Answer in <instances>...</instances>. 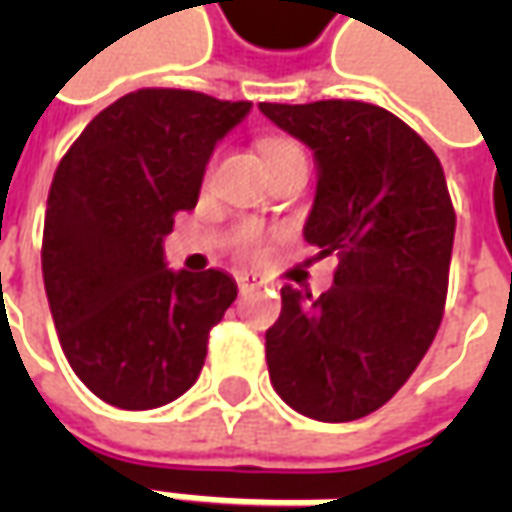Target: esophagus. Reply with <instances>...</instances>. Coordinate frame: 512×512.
I'll return each mask as SVG.
<instances>
[{"label":"esophagus","mask_w":512,"mask_h":512,"mask_svg":"<svg viewBox=\"0 0 512 512\" xmlns=\"http://www.w3.org/2000/svg\"><path fill=\"white\" fill-rule=\"evenodd\" d=\"M236 285H239V290H253V287H262V279L245 270V273H236Z\"/></svg>","instance_id":"obj_1"}]
</instances>
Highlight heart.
Returning a JSON list of instances; mask_svg holds the SVG:
<instances>
[{"label": "heart", "mask_w": 512, "mask_h": 512, "mask_svg": "<svg viewBox=\"0 0 512 512\" xmlns=\"http://www.w3.org/2000/svg\"><path fill=\"white\" fill-rule=\"evenodd\" d=\"M293 150H299V148H296V145H290V142H279V139H273V142H265L267 162H273V159H279V156H285V153H293ZM239 245H242V250H256L259 239H256V233H245Z\"/></svg>", "instance_id": "obj_1"}]
</instances>
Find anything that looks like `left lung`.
<instances>
[{"label":"left lung","instance_id":"obj_1","mask_svg":"<svg viewBox=\"0 0 512 512\" xmlns=\"http://www.w3.org/2000/svg\"><path fill=\"white\" fill-rule=\"evenodd\" d=\"M259 110L313 150L305 239L339 256L319 299L282 287V313L265 333L270 382L307 419L353 422L396 396L442 325L456 233L442 162L379 105Z\"/></svg>","mask_w":512,"mask_h":512}]
</instances>
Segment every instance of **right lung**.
I'll return each mask as SVG.
<instances>
[{
	"instance_id": "add662e5",
	"label": "right lung",
	"mask_w": 512,
	"mask_h": 512,
	"mask_svg": "<svg viewBox=\"0 0 512 512\" xmlns=\"http://www.w3.org/2000/svg\"><path fill=\"white\" fill-rule=\"evenodd\" d=\"M250 108L196 90H133L53 173L45 293L73 373L102 402L153 410L199 379L236 282L222 270H170L162 242L173 213L196 207L213 148Z\"/></svg>"
}]
</instances>
